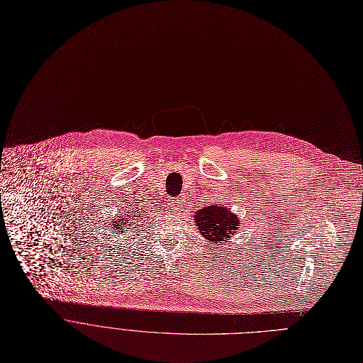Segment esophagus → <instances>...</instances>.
Returning <instances> with one entry per match:
<instances>
[{"label": "esophagus", "mask_w": 363, "mask_h": 363, "mask_svg": "<svg viewBox=\"0 0 363 363\" xmlns=\"http://www.w3.org/2000/svg\"><path fill=\"white\" fill-rule=\"evenodd\" d=\"M174 204H179L180 203V199H174V200H172Z\"/></svg>", "instance_id": "obj_1"}]
</instances>
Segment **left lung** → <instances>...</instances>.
I'll list each match as a JSON object with an SVG mask.
<instances>
[{"label": "left lung", "instance_id": "1", "mask_svg": "<svg viewBox=\"0 0 363 363\" xmlns=\"http://www.w3.org/2000/svg\"><path fill=\"white\" fill-rule=\"evenodd\" d=\"M194 223L200 233L213 243H225L240 226L235 213L228 206L213 204L194 213Z\"/></svg>", "mask_w": 363, "mask_h": 363}]
</instances>
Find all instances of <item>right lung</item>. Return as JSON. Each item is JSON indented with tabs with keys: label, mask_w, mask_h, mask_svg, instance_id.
I'll list each match as a JSON object with an SVG mask.
<instances>
[{
	"label": "right lung",
	"mask_w": 363,
	"mask_h": 363,
	"mask_svg": "<svg viewBox=\"0 0 363 363\" xmlns=\"http://www.w3.org/2000/svg\"><path fill=\"white\" fill-rule=\"evenodd\" d=\"M140 219V216H135V213H133V217H130V214H127V216H121L120 219H114V222H110V230L113 232V233H118V232H121V233H127V230H128V226L130 225H133L135 220H138Z\"/></svg>",
	"instance_id": "1"
}]
</instances>
